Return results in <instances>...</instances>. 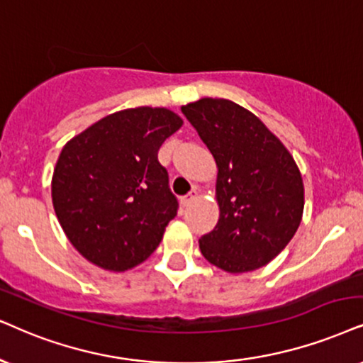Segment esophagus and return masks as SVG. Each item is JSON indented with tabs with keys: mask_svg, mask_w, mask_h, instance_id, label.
Here are the masks:
<instances>
[{
	"mask_svg": "<svg viewBox=\"0 0 363 363\" xmlns=\"http://www.w3.org/2000/svg\"><path fill=\"white\" fill-rule=\"evenodd\" d=\"M196 197H197V189H192V191L189 192V194H186L184 197H182V204H184V206L191 204L192 201L196 199Z\"/></svg>",
	"mask_w": 363,
	"mask_h": 363,
	"instance_id": "34e87169",
	"label": "esophagus"
}]
</instances>
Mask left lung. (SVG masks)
<instances>
[{
  "instance_id": "1",
  "label": "left lung",
  "mask_w": 363,
  "mask_h": 363,
  "mask_svg": "<svg viewBox=\"0 0 363 363\" xmlns=\"http://www.w3.org/2000/svg\"><path fill=\"white\" fill-rule=\"evenodd\" d=\"M218 166L219 219L199 240L201 253L228 273H247L281 253L301 223L300 169L255 113L226 99L182 105Z\"/></svg>"
}]
</instances>
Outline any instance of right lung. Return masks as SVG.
<instances>
[{"label": "right lung", "mask_w": 363, "mask_h": 363, "mask_svg": "<svg viewBox=\"0 0 363 363\" xmlns=\"http://www.w3.org/2000/svg\"><path fill=\"white\" fill-rule=\"evenodd\" d=\"M182 125L164 107L110 113L68 140L57 160L52 199L60 226L90 263L125 272L145 261L177 214L157 152Z\"/></svg>", "instance_id": "add662e5"}]
</instances>
